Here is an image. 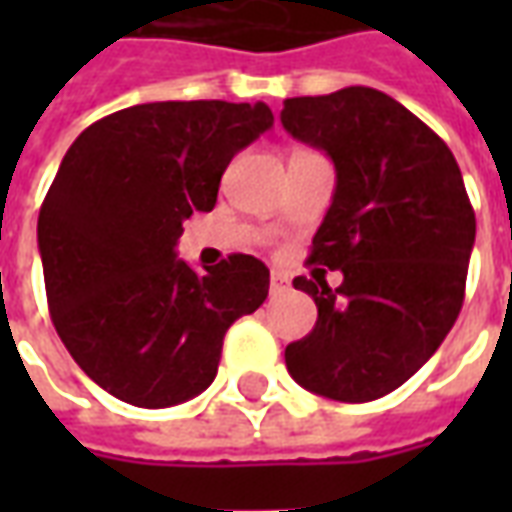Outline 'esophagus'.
Wrapping results in <instances>:
<instances>
[{
  "label": "esophagus",
  "instance_id": "34e87169",
  "mask_svg": "<svg viewBox=\"0 0 512 512\" xmlns=\"http://www.w3.org/2000/svg\"><path fill=\"white\" fill-rule=\"evenodd\" d=\"M290 290V279L282 274V271H271V293L274 296H282Z\"/></svg>",
  "mask_w": 512,
  "mask_h": 512
}]
</instances>
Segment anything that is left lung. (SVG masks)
<instances>
[{"label": "left lung", "mask_w": 512, "mask_h": 512, "mask_svg": "<svg viewBox=\"0 0 512 512\" xmlns=\"http://www.w3.org/2000/svg\"><path fill=\"white\" fill-rule=\"evenodd\" d=\"M282 126L332 158L337 186L310 263L343 285L296 277L318 321L285 348L293 381L340 403L406 384L436 354L463 304L474 211L452 150L373 87L288 98Z\"/></svg>", "instance_id": "obj_1"}]
</instances>
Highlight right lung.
<instances>
[{
    "label": "right lung",
    "instance_id": "1",
    "mask_svg": "<svg viewBox=\"0 0 512 512\" xmlns=\"http://www.w3.org/2000/svg\"><path fill=\"white\" fill-rule=\"evenodd\" d=\"M274 126L263 101L120 109L68 147L38 216L54 329L95 384L139 408L208 389L222 340L268 296V268L230 255L197 274L183 219L211 211L227 164Z\"/></svg>",
    "mask_w": 512,
    "mask_h": 512
}]
</instances>
